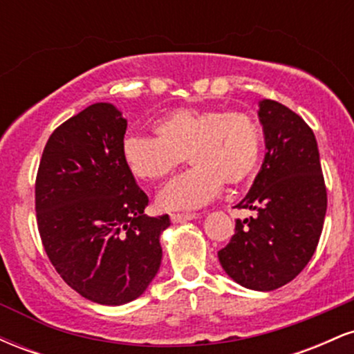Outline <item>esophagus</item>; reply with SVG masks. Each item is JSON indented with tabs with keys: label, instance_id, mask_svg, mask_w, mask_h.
<instances>
[{
	"label": "esophagus",
	"instance_id": "obj_1",
	"mask_svg": "<svg viewBox=\"0 0 354 354\" xmlns=\"http://www.w3.org/2000/svg\"><path fill=\"white\" fill-rule=\"evenodd\" d=\"M200 214L198 213H174L171 214V221L173 223H185V221H191V219H196Z\"/></svg>",
	"mask_w": 354,
	"mask_h": 354
}]
</instances>
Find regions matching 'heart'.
Instances as JSON below:
<instances>
[{
  "mask_svg": "<svg viewBox=\"0 0 354 354\" xmlns=\"http://www.w3.org/2000/svg\"><path fill=\"white\" fill-rule=\"evenodd\" d=\"M156 138L131 135L123 141L124 166L140 181L169 176L185 158L193 168L165 186L158 205L166 211L205 206L223 188H236L256 173L261 129L251 116L218 108L174 109L153 124Z\"/></svg>",
  "mask_w": 354,
  "mask_h": 354,
  "instance_id": "b5f03b06",
  "label": "heart"
}]
</instances>
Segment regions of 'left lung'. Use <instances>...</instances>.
I'll use <instances>...</instances> for the list:
<instances>
[{
	"label": "left lung",
	"mask_w": 354,
	"mask_h": 354,
	"mask_svg": "<svg viewBox=\"0 0 354 354\" xmlns=\"http://www.w3.org/2000/svg\"><path fill=\"white\" fill-rule=\"evenodd\" d=\"M258 116L268 153L236 205L254 214L236 219L218 258L238 284L273 291L295 279L315 254L328 198L318 143L303 118L273 100L259 101Z\"/></svg>",
	"instance_id": "1"
}]
</instances>
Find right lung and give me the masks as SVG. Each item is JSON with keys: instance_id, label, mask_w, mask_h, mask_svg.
<instances>
[{"instance_id": "right-lung-1", "label": "right lung", "mask_w": 354, "mask_h": 354, "mask_svg": "<svg viewBox=\"0 0 354 354\" xmlns=\"http://www.w3.org/2000/svg\"><path fill=\"white\" fill-rule=\"evenodd\" d=\"M128 121L95 103L53 131L36 176L44 251L68 286L108 306L145 293L161 265L168 214L146 216L148 196L124 166Z\"/></svg>"}]
</instances>
